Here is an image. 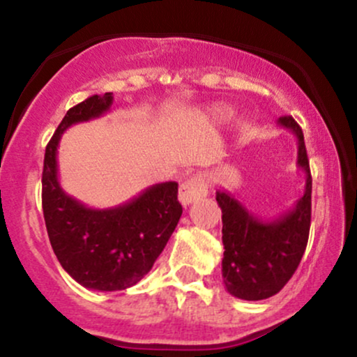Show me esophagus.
Instances as JSON below:
<instances>
[{
  "label": "esophagus",
  "mask_w": 357,
  "mask_h": 357,
  "mask_svg": "<svg viewBox=\"0 0 357 357\" xmlns=\"http://www.w3.org/2000/svg\"><path fill=\"white\" fill-rule=\"evenodd\" d=\"M208 195V184L203 176H192L179 186V202L183 206L198 202Z\"/></svg>",
  "instance_id": "34e87169"
}]
</instances>
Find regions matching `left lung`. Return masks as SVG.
<instances>
[{"instance_id":"8db88e82","label":"left lung","mask_w":357,"mask_h":357,"mask_svg":"<svg viewBox=\"0 0 357 357\" xmlns=\"http://www.w3.org/2000/svg\"><path fill=\"white\" fill-rule=\"evenodd\" d=\"M278 126L297 137V166L305 173L304 196L292 210L272 221L253 216L230 192L218 190L225 253L223 282L231 296L243 301H264L284 289L304 255L312 211V176L304 134L294 117L278 119Z\"/></svg>"}]
</instances>
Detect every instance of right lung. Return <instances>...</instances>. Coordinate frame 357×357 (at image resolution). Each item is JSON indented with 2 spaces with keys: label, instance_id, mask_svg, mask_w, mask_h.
<instances>
[{
  "label": "right lung",
  "instance_id": "obj_1",
  "mask_svg": "<svg viewBox=\"0 0 357 357\" xmlns=\"http://www.w3.org/2000/svg\"><path fill=\"white\" fill-rule=\"evenodd\" d=\"M112 93L92 96L61 119L45 149L42 204L52 248L60 265L85 289L114 292L136 285L153 268L183 215L178 183L147 188L121 206L96 210L61 190L56 149L73 124L100 117Z\"/></svg>",
  "mask_w": 357,
  "mask_h": 357
}]
</instances>
